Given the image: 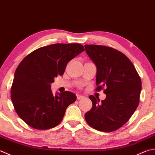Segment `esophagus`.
Listing matches in <instances>:
<instances>
[{
	"instance_id": "obj_1",
	"label": "esophagus",
	"mask_w": 155,
	"mask_h": 155,
	"mask_svg": "<svg viewBox=\"0 0 155 155\" xmlns=\"http://www.w3.org/2000/svg\"><path fill=\"white\" fill-rule=\"evenodd\" d=\"M84 96H81V95H80V94H77V99L78 100H81L82 98H84Z\"/></svg>"
}]
</instances>
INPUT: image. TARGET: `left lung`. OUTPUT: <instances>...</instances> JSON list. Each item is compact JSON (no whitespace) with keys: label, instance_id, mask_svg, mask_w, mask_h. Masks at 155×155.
I'll use <instances>...</instances> for the list:
<instances>
[{"label":"left lung","instance_id":"8db88e82","mask_svg":"<svg viewBox=\"0 0 155 155\" xmlns=\"http://www.w3.org/2000/svg\"><path fill=\"white\" fill-rule=\"evenodd\" d=\"M84 47L97 68L96 90L100 91L105 87L104 93L106 95L100 103L94 96H89L92 108L85 114V118L88 124L97 130H116L137 108L142 89L140 78L133 64L122 52L103 45Z\"/></svg>","mask_w":155,"mask_h":155}]
</instances>
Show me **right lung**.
<instances>
[{"label": "right lung", "instance_id": "add662e5", "mask_svg": "<svg viewBox=\"0 0 155 155\" xmlns=\"http://www.w3.org/2000/svg\"><path fill=\"white\" fill-rule=\"evenodd\" d=\"M84 51L79 43L52 44L22 60L15 73L11 100L18 116L31 127L47 130L61 122L76 96L68 91L53 96L51 84L64 74L68 63Z\"/></svg>", "mask_w": 155, "mask_h": 155}]
</instances>
